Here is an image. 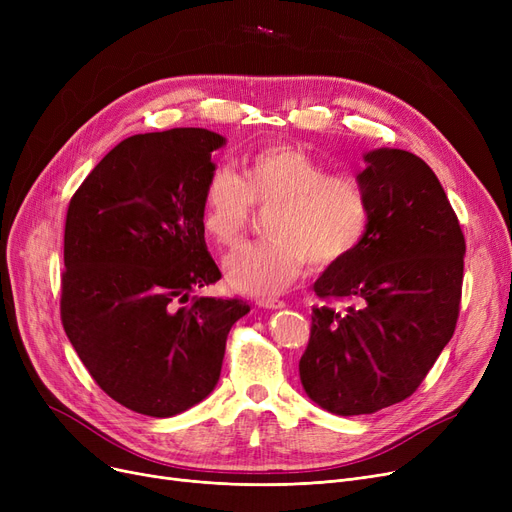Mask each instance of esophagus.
<instances>
[{
	"instance_id": "obj_1",
	"label": "esophagus",
	"mask_w": 512,
	"mask_h": 512,
	"mask_svg": "<svg viewBox=\"0 0 512 512\" xmlns=\"http://www.w3.org/2000/svg\"><path fill=\"white\" fill-rule=\"evenodd\" d=\"M257 305L263 307V309H282L284 301H278V299H259Z\"/></svg>"
}]
</instances>
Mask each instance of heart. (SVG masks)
<instances>
[{
  "label": "heart",
  "mask_w": 512,
  "mask_h": 512,
  "mask_svg": "<svg viewBox=\"0 0 512 512\" xmlns=\"http://www.w3.org/2000/svg\"><path fill=\"white\" fill-rule=\"evenodd\" d=\"M253 207H272L270 240L234 249L224 259L228 284L253 297L276 294L311 263L326 272L351 259L369 230L371 207L363 184L330 174L294 145L263 147L242 161L240 176L226 166L209 172L201 191V226L215 245L232 247L247 232Z\"/></svg>",
  "instance_id": "heart-1"
}]
</instances>
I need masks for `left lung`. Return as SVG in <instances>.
<instances>
[{"instance_id":"left-lung-1","label":"left lung","mask_w":512,"mask_h":512,"mask_svg":"<svg viewBox=\"0 0 512 512\" xmlns=\"http://www.w3.org/2000/svg\"><path fill=\"white\" fill-rule=\"evenodd\" d=\"M359 251L321 274L301 384L321 409L369 415L409 398L454 334L465 236L436 174L402 149L365 153ZM342 300L346 308L331 303Z\"/></svg>"}]
</instances>
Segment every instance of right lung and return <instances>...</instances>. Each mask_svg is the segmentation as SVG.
<instances>
[{
    "mask_svg": "<svg viewBox=\"0 0 512 512\" xmlns=\"http://www.w3.org/2000/svg\"><path fill=\"white\" fill-rule=\"evenodd\" d=\"M224 143L205 128L134 134L70 199L62 324L97 386L134 413L172 417L209 396L228 332L251 309L191 297L222 278L205 245L201 191Z\"/></svg>",
    "mask_w": 512,
    "mask_h": 512,
    "instance_id": "right-lung-1",
    "label": "right lung"
}]
</instances>
